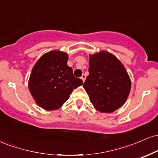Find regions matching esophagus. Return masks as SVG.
<instances>
[{"label":"esophagus","instance_id":"esophagus-1","mask_svg":"<svg viewBox=\"0 0 158 158\" xmlns=\"http://www.w3.org/2000/svg\"><path fill=\"white\" fill-rule=\"evenodd\" d=\"M85 78H86V76H85V74H82V75H81V80L83 81V82H84L85 80Z\"/></svg>","mask_w":158,"mask_h":158}]
</instances>
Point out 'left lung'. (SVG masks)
I'll return each mask as SVG.
<instances>
[{
  "label": "left lung",
  "mask_w": 158,
  "mask_h": 158,
  "mask_svg": "<svg viewBox=\"0 0 158 158\" xmlns=\"http://www.w3.org/2000/svg\"><path fill=\"white\" fill-rule=\"evenodd\" d=\"M89 75L83 84L97 110L111 113L124 104L131 90V80L124 66L106 51L90 56Z\"/></svg>",
  "instance_id": "1"
}]
</instances>
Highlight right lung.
<instances>
[{"instance_id": "add662e5", "label": "right lung", "mask_w": 158, "mask_h": 158, "mask_svg": "<svg viewBox=\"0 0 158 158\" xmlns=\"http://www.w3.org/2000/svg\"><path fill=\"white\" fill-rule=\"evenodd\" d=\"M68 54L51 51L39 59L32 68L29 89L36 103L45 110L60 108L73 89L82 85V80L73 76L67 64Z\"/></svg>"}]
</instances>
